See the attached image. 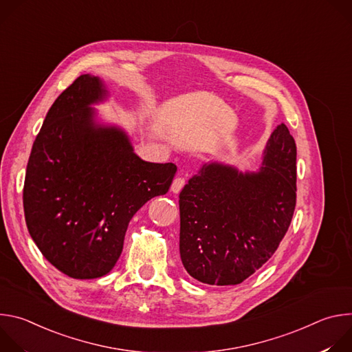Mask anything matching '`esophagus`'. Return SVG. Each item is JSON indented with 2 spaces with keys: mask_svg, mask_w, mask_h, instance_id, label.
Returning <instances> with one entry per match:
<instances>
[{
  "mask_svg": "<svg viewBox=\"0 0 352 352\" xmlns=\"http://www.w3.org/2000/svg\"><path fill=\"white\" fill-rule=\"evenodd\" d=\"M184 185H185V178H184V177H177V178L173 181V184H171V190H173L174 193H178V192L184 188Z\"/></svg>",
  "mask_w": 352,
  "mask_h": 352,
  "instance_id": "obj_1",
  "label": "esophagus"
}]
</instances>
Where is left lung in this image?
Returning <instances> with one entry per match:
<instances>
[{
  "label": "left lung",
  "mask_w": 352,
  "mask_h": 352,
  "mask_svg": "<svg viewBox=\"0 0 352 352\" xmlns=\"http://www.w3.org/2000/svg\"><path fill=\"white\" fill-rule=\"evenodd\" d=\"M296 146L284 124L258 171L210 162L179 193V254L200 283L235 285L259 270L284 238L296 202Z\"/></svg>",
  "instance_id": "1"
}]
</instances>
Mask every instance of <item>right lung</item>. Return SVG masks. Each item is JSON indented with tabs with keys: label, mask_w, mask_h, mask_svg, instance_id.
<instances>
[{
	"label": "right lung",
	"mask_w": 352,
	"mask_h": 352,
	"mask_svg": "<svg viewBox=\"0 0 352 352\" xmlns=\"http://www.w3.org/2000/svg\"><path fill=\"white\" fill-rule=\"evenodd\" d=\"M109 90L80 75L48 110L28 162L23 210L43 256L72 278H97L117 263L128 224L170 189L177 166L148 163L128 133L93 109Z\"/></svg>",
	"instance_id": "1"
}]
</instances>
